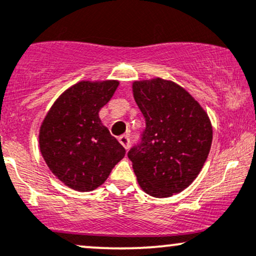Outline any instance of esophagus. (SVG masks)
<instances>
[{
	"label": "esophagus",
	"mask_w": 256,
	"mask_h": 256,
	"mask_svg": "<svg viewBox=\"0 0 256 256\" xmlns=\"http://www.w3.org/2000/svg\"><path fill=\"white\" fill-rule=\"evenodd\" d=\"M119 142H120V144L124 146L126 150L130 148V137H128V134H122V136H120L119 137Z\"/></svg>",
	"instance_id": "1"
}]
</instances>
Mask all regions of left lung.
I'll return each mask as SVG.
<instances>
[{"instance_id":"obj_1","label":"left lung","mask_w":256,"mask_h":256,"mask_svg":"<svg viewBox=\"0 0 256 256\" xmlns=\"http://www.w3.org/2000/svg\"><path fill=\"white\" fill-rule=\"evenodd\" d=\"M132 91L146 130L128 156L143 192L170 198L201 172L212 144V124L198 102L174 82L136 80Z\"/></svg>"}]
</instances>
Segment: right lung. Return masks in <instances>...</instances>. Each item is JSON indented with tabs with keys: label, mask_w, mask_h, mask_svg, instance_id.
<instances>
[{
	"label": "right lung",
	"mask_w": 256,
	"mask_h": 256,
	"mask_svg": "<svg viewBox=\"0 0 256 256\" xmlns=\"http://www.w3.org/2000/svg\"><path fill=\"white\" fill-rule=\"evenodd\" d=\"M118 85V80H82L72 85L58 96L40 125L44 161L73 190H95L125 156L124 146L98 116Z\"/></svg>",
	"instance_id": "obj_1"
}]
</instances>
